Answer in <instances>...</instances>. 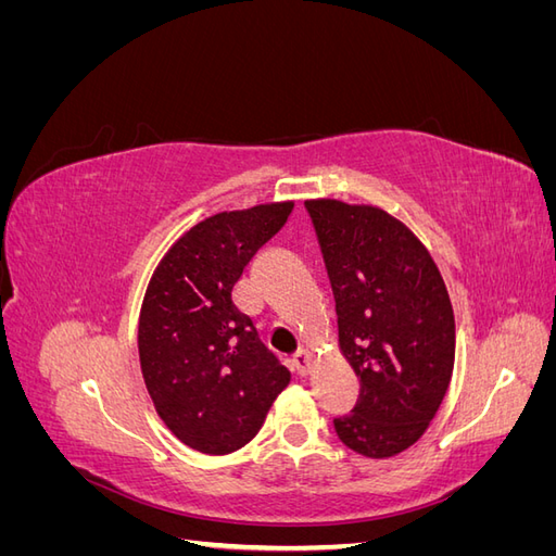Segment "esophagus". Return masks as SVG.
<instances>
[{
  "label": "esophagus",
  "mask_w": 556,
  "mask_h": 556,
  "mask_svg": "<svg viewBox=\"0 0 556 556\" xmlns=\"http://www.w3.org/2000/svg\"><path fill=\"white\" fill-rule=\"evenodd\" d=\"M292 366H294L296 374L306 376L308 368H311V355H308V350H299L296 355L292 357Z\"/></svg>",
  "instance_id": "obj_1"
}]
</instances>
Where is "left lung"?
I'll list each match as a JSON object with an SVG mask.
<instances>
[{
    "label": "left lung",
    "mask_w": 556,
    "mask_h": 556,
    "mask_svg": "<svg viewBox=\"0 0 556 556\" xmlns=\"http://www.w3.org/2000/svg\"><path fill=\"white\" fill-rule=\"evenodd\" d=\"M339 315V345L359 378L339 439L387 459L415 445L439 413L454 368V313L425 243L387 211L308 199Z\"/></svg>",
    "instance_id": "1"
}]
</instances>
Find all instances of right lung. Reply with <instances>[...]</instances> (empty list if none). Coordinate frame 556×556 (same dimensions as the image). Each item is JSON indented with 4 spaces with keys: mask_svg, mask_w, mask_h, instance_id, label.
<instances>
[{
    "mask_svg": "<svg viewBox=\"0 0 556 556\" xmlns=\"http://www.w3.org/2000/svg\"><path fill=\"white\" fill-rule=\"evenodd\" d=\"M292 208L294 201H274L206 217L166 250L148 282L141 374L162 422L197 452L241 450L290 384L231 292Z\"/></svg>",
    "mask_w": 556,
    "mask_h": 556,
    "instance_id": "right-lung-1",
    "label": "right lung"
}]
</instances>
